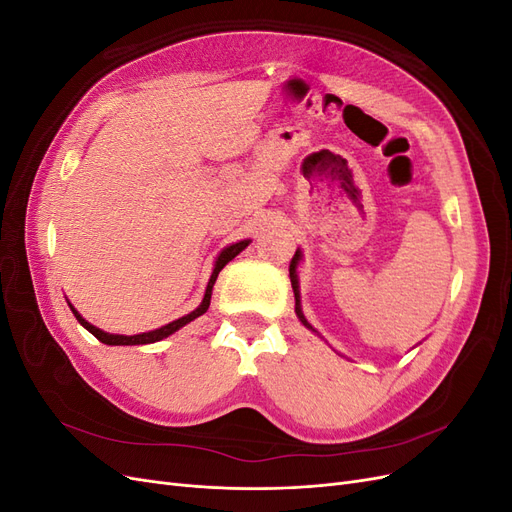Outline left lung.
<instances>
[{
	"label": "left lung",
	"instance_id": "1",
	"mask_svg": "<svg viewBox=\"0 0 512 512\" xmlns=\"http://www.w3.org/2000/svg\"><path fill=\"white\" fill-rule=\"evenodd\" d=\"M301 260H303V252L299 250L297 247V252H294V256H292V260H290V284H292V292H294V314H297V318L301 320V324L305 329H309V331H314V333H318L312 324L307 322V318H305V314H303V307H301V290H299V265H301ZM320 335V333H318Z\"/></svg>",
	"mask_w": 512,
	"mask_h": 512
}]
</instances>
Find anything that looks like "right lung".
Segmentation results:
<instances>
[{
	"mask_svg": "<svg viewBox=\"0 0 512 512\" xmlns=\"http://www.w3.org/2000/svg\"><path fill=\"white\" fill-rule=\"evenodd\" d=\"M252 243V239H243V241H237V243H230V245H226L224 250L218 254V258H215V262H213V271H211V277H209V284H207V288H205V297H203V301H200V305L194 309V312H190V314H185V316H181V318H177V320H173V322H168V324H164V327H160V329H153V331H147V333H138V335H115V333H106V331H102V329H98V327H94V324L91 322H87L79 312H76L74 309V305L68 301V305H70V309H72V314L76 316V320H79L83 327L94 335V337H98L102 344H106V346H143V344H153V342H160V339H164V337H168V335H173L175 331H179L181 327H185V324L188 322H192L194 318H198V316H203L207 309H209V303H211V292H213V284H215V280H218V275H220V271L228 265V262L235 258V256H239L247 245Z\"/></svg>",
	"mask_w": 512,
	"mask_h": 512,
	"instance_id": "right-lung-1",
	"label": "right lung"
}]
</instances>
